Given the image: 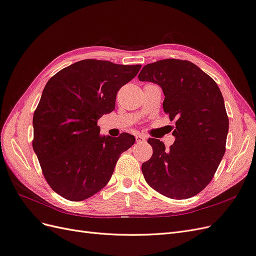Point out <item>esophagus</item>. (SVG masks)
Segmentation results:
<instances>
[{
  "mask_svg": "<svg viewBox=\"0 0 256 256\" xmlns=\"http://www.w3.org/2000/svg\"><path fill=\"white\" fill-rule=\"evenodd\" d=\"M146 141V136H143V134H140V136H136V142L138 143H143Z\"/></svg>",
  "mask_w": 256,
  "mask_h": 256,
  "instance_id": "esophagus-1",
  "label": "esophagus"
}]
</instances>
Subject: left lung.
<instances>
[{
  "mask_svg": "<svg viewBox=\"0 0 256 256\" xmlns=\"http://www.w3.org/2000/svg\"><path fill=\"white\" fill-rule=\"evenodd\" d=\"M138 78L158 84L164 110L175 120L168 150L150 138L152 158L142 164L146 182L164 196L184 200L210 182L226 152L228 118L216 83L189 60L168 58L145 65Z\"/></svg>",
  "mask_w": 256,
  "mask_h": 256,
  "instance_id": "1",
  "label": "left lung"
}]
</instances>
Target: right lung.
I'll use <instances>...</instances> for the list:
<instances>
[{
	"instance_id": "right-lung-1",
	"label": "right lung",
	"mask_w": 256,
	"mask_h": 256,
	"mask_svg": "<svg viewBox=\"0 0 256 256\" xmlns=\"http://www.w3.org/2000/svg\"><path fill=\"white\" fill-rule=\"evenodd\" d=\"M141 65L83 60L47 82L33 116V150L42 174L58 194L78 202L109 182L120 154L136 142L99 134L97 120L115 109L116 94Z\"/></svg>"
}]
</instances>
